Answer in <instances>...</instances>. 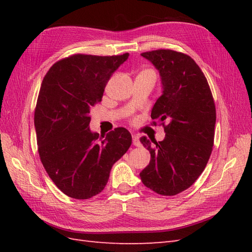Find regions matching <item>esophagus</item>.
Returning a JSON list of instances; mask_svg holds the SVG:
<instances>
[{
	"label": "esophagus",
	"mask_w": 252,
	"mask_h": 252,
	"mask_svg": "<svg viewBox=\"0 0 252 252\" xmlns=\"http://www.w3.org/2000/svg\"><path fill=\"white\" fill-rule=\"evenodd\" d=\"M138 136L137 134H132V138H133V145L134 146H140L141 143H140V140H138Z\"/></svg>",
	"instance_id": "1"
}]
</instances>
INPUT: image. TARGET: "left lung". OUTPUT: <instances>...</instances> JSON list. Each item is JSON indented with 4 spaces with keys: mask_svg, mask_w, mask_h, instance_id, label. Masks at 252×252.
<instances>
[{
    "mask_svg": "<svg viewBox=\"0 0 252 252\" xmlns=\"http://www.w3.org/2000/svg\"><path fill=\"white\" fill-rule=\"evenodd\" d=\"M141 55L161 76L163 92L153 107L152 119L161 122L165 137L161 142L141 137L151 153V162L140 176L149 189L174 196L195 183L210 158L217 119L215 100L205 74L190 56L172 50Z\"/></svg>",
    "mask_w": 252,
    "mask_h": 252,
    "instance_id": "8db88e82",
    "label": "left lung"
}]
</instances>
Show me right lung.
Returning <instances> with one entry per match:
<instances>
[{
  "instance_id": "add662e5",
  "label": "right lung",
  "mask_w": 252,
  "mask_h": 252,
  "mask_svg": "<svg viewBox=\"0 0 252 252\" xmlns=\"http://www.w3.org/2000/svg\"><path fill=\"white\" fill-rule=\"evenodd\" d=\"M127 57L73 54L56 62L42 81L34 109L37 152L51 180L74 199L99 194L132 144L125 127L106 137L89 127L90 109L101 101L111 74Z\"/></svg>"
}]
</instances>
